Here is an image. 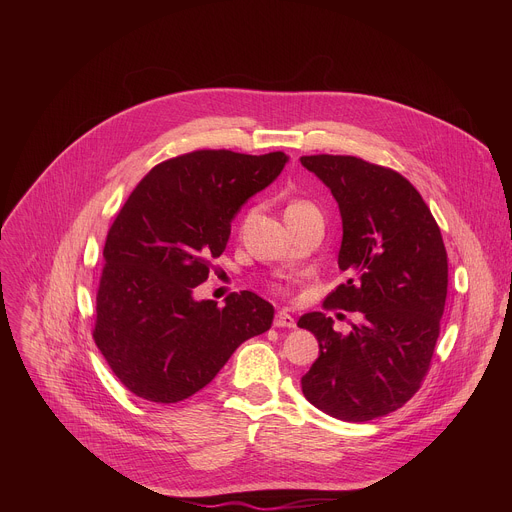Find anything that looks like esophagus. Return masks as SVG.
I'll return each mask as SVG.
<instances>
[{
  "mask_svg": "<svg viewBox=\"0 0 512 512\" xmlns=\"http://www.w3.org/2000/svg\"><path fill=\"white\" fill-rule=\"evenodd\" d=\"M273 326L275 328H296V320L291 314H287L285 310H279L273 318Z\"/></svg>",
  "mask_w": 512,
  "mask_h": 512,
  "instance_id": "1",
  "label": "esophagus"
}]
</instances>
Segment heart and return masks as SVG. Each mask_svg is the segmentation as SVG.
<instances>
[{
    "label": "heart",
    "mask_w": 512,
    "mask_h": 512,
    "mask_svg": "<svg viewBox=\"0 0 512 512\" xmlns=\"http://www.w3.org/2000/svg\"><path fill=\"white\" fill-rule=\"evenodd\" d=\"M310 208H316L312 202H308V200H294L291 202L289 206H287V210H285V214H291V212H300V210H310Z\"/></svg>",
    "instance_id": "heart-1"
}]
</instances>
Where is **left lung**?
I'll return each mask as SVG.
<instances>
[{"label": "left lung", "mask_w": 512, "mask_h": 512, "mask_svg": "<svg viewBox=\"0 0 512 512\" xmlns=\"http://www.w3.org/2000/svg\"><path fill=\"white\" fill-rule=\"evenodd\" d=\"M300 162L330 188L342 216L338 267L348 279L324 308L362 314L348 334L324 312L298 320L320 344L302 391L336 419L371 421L403 407L429 371L448 296V253L431 210L399 172L354 156Z\"/></svg>", "instance_id": "1"}]
</instances>
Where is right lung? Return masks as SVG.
<instances>
[{
    "label": "right lung",
    "mask_w": 512,
    "mask_h": 512,
    "mask_svg": "<svg viewBox=\"0 0 512 512\" xmlns=\"http://www.w3.org/2000/svg\"><path fill=\"white\" fill-rule=\"evenodd\" d=\"M287 160L198 150L158 164L129 194L105 241L93 338L133 395L184 401L271 328L273 306L253 291L231 294L225 308L192 291L223 255L233 216Z\"/></svg>",
    "instance_id": "add662e5"
}]
</instances>
